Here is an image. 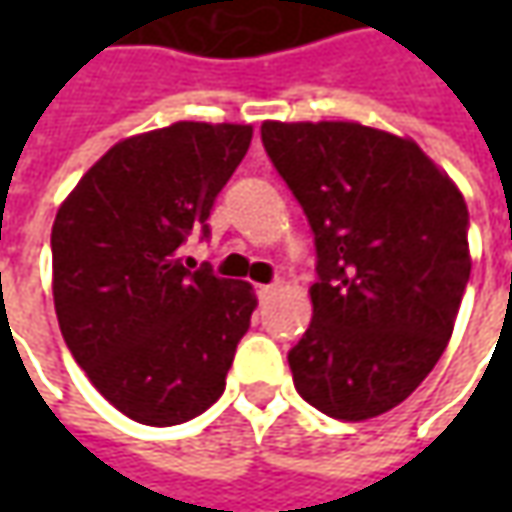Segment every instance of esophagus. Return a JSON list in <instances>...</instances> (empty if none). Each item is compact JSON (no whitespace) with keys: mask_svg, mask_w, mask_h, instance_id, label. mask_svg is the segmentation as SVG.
<instances>
[{"mask_svg":"<svg viewBox=\"0 0 512 512\" xmlns=\"http://www.w3.org/2000/svg\"><path fill=\"white\" fill-rule=\"evenodd\" d=\"M276 290H279V285H276V282H273V285H259V287H256V293H259L262 299H267V296H273Z\"/></svg>","mask_w":512,"mask_h":512,"instance_id":"1","label":"esophagus"}]
</instances>
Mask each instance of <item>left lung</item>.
<instances>
[{
    "instance_id": "left-lung-1",
    "label": "left lung",
    "mask_w": 512,
    "mask_h": 512,
    "mask_svg": "<svg viewBox=\"0 0 512 512\" xmlns=\"http://www.w3.org/2000/svg\"><path fill=\"white\" fill-rule=\"evenodd\" d=\"M316 242L299 396L342 422L402 404L442 359L470 279L467 205L413 139L359 122H265Z\"/></svg>"
}]
</instances>
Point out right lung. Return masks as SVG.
Returning <instances> with one entry per match:
<instances>
[{
	"instance_id": "obj_1",
	"label": "right lung",
	"mask_w": 512,
	"mask_h": 512,
	"mask_svg": "<svg viewBox=\"0 0 512 512\" xmlns=\"http://www.w3.org/2000/svg\"><path fill=\"white\" fill-rule=\"evenodd\" d=\"M250 125L176 122L122 139L62 202L53 233L59 330L93 387L133 422L182 424L225 393L253 287L190 270L182 245L245 159Z\"/></svg>"
}]
</instances>
